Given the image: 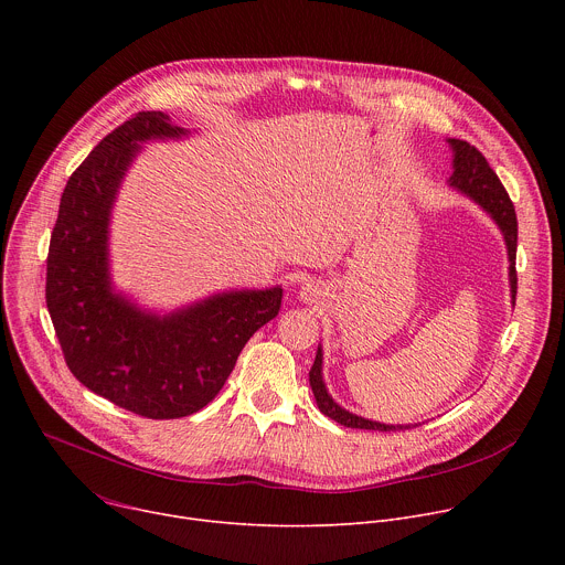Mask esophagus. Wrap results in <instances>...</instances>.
<instances>
[{
	"instance_id": "esophagus-1",
	"label": "esophagus",
	"mask_w": 565,
	"mask_h": 565,
	"mask_svg": "<svg viewBox=\"0 0 565 565\" xmlns=\"http://www.w3.org/2000/svg\"><path fill=\"white\" fill-rule=\"evenodd\" d=\"M301 297H303V299H310V297H315V286H310V284H308V286L301 290Z\"/></svg>"
}]
</instances>
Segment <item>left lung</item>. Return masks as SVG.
<instances>
[{
	"mask_svg": "<svg viewBox=\"0 0 565 565\" xmlns=\"http://www.w3.org/2000/svg\"><path fill=\"white\" fill-rule=\"evenodd\" d=\"M449 145L454 149V174H451V185L460 190L462 194L471 196L482 210H488L492 218L499 223L505 244H508V255H510V286H512V301L516 299V236H519V223H516V212L510 194L505 192L501 179L497 172L490 168L488 158L482 156L473 145L467 140L449 138ZM315 399L319 405V412L333 418L335 423L351 427V429H373V431H395V429H409L412 425H380L373 420H364L355 414H349L340 405H335L333 397L329 395L324 380H321V349H317L315 362L308 373ZM418 427V425H414Z\"/></svg>",
	"mask_w": 565,
	"mask_h": 565,
	"instance_id": "left-lung-1",
	"label": "left lung"
}]
</instances>
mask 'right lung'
<instances>
[{"label": "right lung", "instance_id": "right-lung-1", "mask_svg": "<svg viewBox=\"0 0 565 565\" xmlns=\"http://www.w3.org/2000/svg\"><path fill=\"white\" fill-rule=\"evenodd\" d=\"M181 134L170 116L138 111L105 136L66 181L46 257V308L68 371L151 420L185 418L212 402L284 297L281 288L223 292L158 317L111 292L107 225L116 190L138 142Z\"/></svg>", "mask_w": 565, "mask_h": 565}]
</instances>
